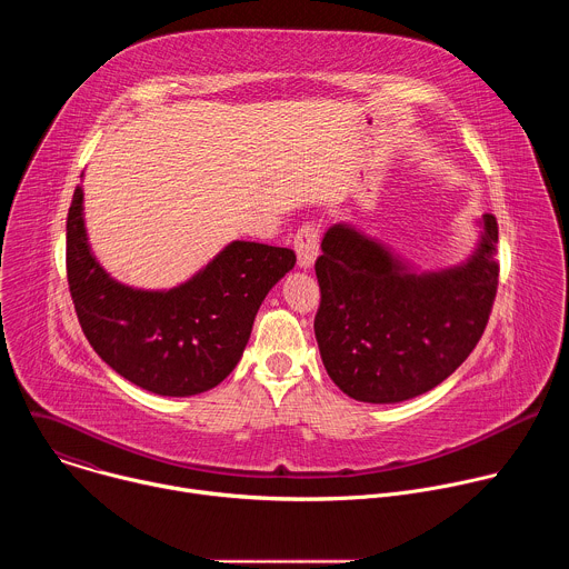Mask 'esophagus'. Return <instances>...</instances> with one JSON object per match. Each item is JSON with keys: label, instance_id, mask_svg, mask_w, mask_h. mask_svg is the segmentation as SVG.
Returning <instances> with one entry per match:
<instances>
[{"label": "esophagus", "instance_id": "obj_1", "mask_svg": "<svg viewBox=\"0 0 569 569\" xmlns=\"http://www.w3.org/2000/svg\"><path fill=\"white\" fill-rule=\"evenodd\" d=\"M297 266L301 270H310L319 257V229L315 224H303L295 236Z\"/></svg>", "mask_w": 569, "mask_h": 569}]
</instances>
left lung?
<instances>
[{
	"instance_id": "obj_1",
	"label": "left lung",
	"mask_w": 569,
	"mask_h": 569,
	"mask_svg": "<svg viewBox=\"0 0 569 569\" xmlns=\"http://www.w3.org/2000/svg\"><path fill=\"white\" fill-rule=\"evenodd\" d=\"M475 252L419 270L351 222L329 227L315 274L319 356L362 402H400L443 382L475 349L498 292V220L483 213Z\"/></svg>"
}]
</instances>
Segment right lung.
Returning <instances> with one entry per match:
<instances>
[{
  "label": "right lung",
  "mask_w": 569,
  "mask_h": 569,
  "mask_svg": "<svg viewBox=\"0 0 569 569\" xmlns=\"http://www.w3.org/2000/svg\"><path fill=\"white\" fill-rule=\"evenodd\" d=\"M295 263L288 248L233 240L176 288H132L112 279L90 248L83 187L67 213V281L80 329L106 365L159 396L220 385L246 351L266 295Z\"/></svg>",
  "instance_id": "obj_1"
}]
</instances>
